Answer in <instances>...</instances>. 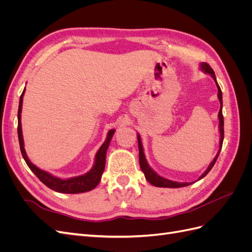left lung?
<instances>
[{
	"label": "left lung",
	"mask_w": 252,
	"mask_h": 252,
	"mask_svg": "<svg viewBox=\"0 0 252 252\" xmlns=\"http://www.w3.org/2000/svg\"><path fill=\"white\" fill-rule=\"evenodd\" d=\"M201 68L202 70H204L206 73L210 74L211 77L213 78V80H215L216 84H217V87H218V97L220 100V109L219 111V121H220V149H219V152L218 155L216 156V158H213V161L210 163V165L208 166L207 170H206L199 180L203 179L206 174H207L211 168L213 167V165L216 164L217 159H218V157L220 155V149H222V145H223V140H224V118H223V112H222V105H223V100H222V90H220L219 84L217 82V79H216V74H215V71L212 70V68L207 64V63H203L201 64ZM138 142H139V161H140V166H141V169L142 171L144 172L145 174V178H146V180L150 183L151 185L154 186H157V187H167V188H179V187H184V186H188L191 184V183H179V182H173V181H170V180H167V179H164L162 177H159V175L158 173H156L154 170H152L149 165L147 164V161L146 158H145V155H144V151H143V146H142V142H141V138H140V134H138ZM197 180V181H199Z\"/></svg>",
	"instance_id": "1"
}]
</instances>
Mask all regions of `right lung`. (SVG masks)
I'll list each match as a JSON object with an SVG mask.
<instances>
[{
	"mask_svg": "<svg viewBox=\"0 0 252 252\" xmlns=\"http://www.w3.org/2000/svg\"><path fill=\"white\" fill-rule=\"evenodd\" d=\"M25 91V90H24ZM24 91L20 96V103H19V110H18V136H19V143L22 156L24 158L26 164L43 184L46 185L48 188L55 190L58 192L62 193H81L86 192L89 190H93L97 186L98 183L101 181L103 171L105 169V159H106V152H107L108 146L112 135L114 133V129L109 130L107 134V139L103 143L101 148L98 149L95 155V161L93 168L87 173L80 175V177H75L67 180L59 179L57 177H53L50 173L41 170L37 168L35 165H33L29 161V158L26 155L24 149V141H23V134H22V124H21V112H22V104H23V95H24Z\"/></svg>",
	"mask_w": 252,
	"mask_h": 252,
	"instance_id": "right-lung-1",
	"label": "right lung"
}]
</instances>
